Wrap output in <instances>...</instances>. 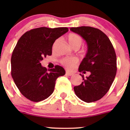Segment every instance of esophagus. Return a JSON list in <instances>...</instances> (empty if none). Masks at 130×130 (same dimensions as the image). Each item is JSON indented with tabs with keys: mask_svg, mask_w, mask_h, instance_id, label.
I'll return each mask as SVG.
<instances>
[{
	"mask_svg": "<svg viewBox=\"0 0 130 130\" xmlns=\"http://www.w3.org/2000/svg\"><path fill=\"white\" fill-rule=\"evenodd\" d=\"M66 75L68 76H72L73 75V73H70L69 72H66Z\"/></svg>",
	"mask_w": 130,
	"mask_h": 130,
	"instance_id": "obj_1",
	"label": "esophagus"
}]
</instances>
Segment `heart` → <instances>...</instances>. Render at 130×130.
<instances>
[{"label":"heart","mask_w":130,"mask_h":130,"mask_svg":"<svg viewBox=\"0 0 130 130\" xmlns=\"http://www.w3.org/2000/svg\"><path fill=\"white\" fill-rule=\"evenodd\" d=\"M67 39L68 41H69V43H70V45L73 48H79L82 44V43H83V41H82L81 37H80L78 35L74 33L69 34L67 36ZM58 41L59 40H57L55 41V42L53 45V50L55 49L56 44L58 42ZM78 59L75 57H66L61 59V61H60L61 65L65 67L68 70H72V69H74L76 65H77V64L78 63Z\"/></svg>","instance_id":"heart-1"}]
</instances>
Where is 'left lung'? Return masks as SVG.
I'll list each match as a JSON object with an SVG mask.
<instances>
[{
    "label": "left lung",
    "mask_w": 130,
    "mask_h": 130,
    "mask_svg": "<svg viewBox=\"0 0 130 130\" xmlns=\"http://www.w3.org/2000/svg\"><path fill=\"white\" fill-rule=\"evenodd\" d=\"M70 30L82 36L87 44V53L80 64L78 71L90 75L84 82L73 87L76 95L86 103L101 99L108 92L117 71L116 55L109 38L100 29L90 26L71 27Z\"/></svg>",
    "instance_id": "left-lung-1"
}]
</instances>
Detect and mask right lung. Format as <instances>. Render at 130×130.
<instances>
[{
  "instance_id": "obj_1",
  "label": "right lung",
  "mask_w": 130,
  "mask_h": 130,
  "mask_svg": "<svg viewBox=\"0 0 130 130\" xmlns=\"http://www.w3.org/2000/svg\"><path fill=\"white\" fill-rule=\"evenodd\" d=\"M68 31V27L32 29L17 43L11 57V75L18 89L29 100L39 102L48 98L53 92L57 78L65 74L61 66L47 70L40 61L52 55L54 42Z\"/></svg>"
}]
</instances>
